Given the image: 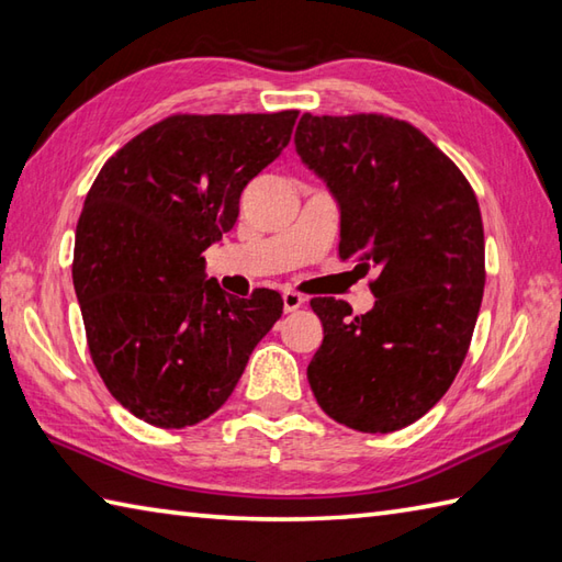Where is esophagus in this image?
<instances>
[{
  "mask_svg": "<svg viewBox=\"0 0 562 562\" xmlns=\"http://www.w3.org/2000/svg\"><path fill=\"white\" fill-rule=\"evenodd\" d=\"M281 297H283V311L285 313H293V311H297V307L305 305V297L301 293H295V291H283Z\"/></svg>",
  "mask_w": 562,
  "mask_h": 562,
  "instance_id": "esophagus-1",
  "label": "esophagus"
}]
</instances>
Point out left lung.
<instances>
[{
	"label": "left lung",
	"instance_id": "obj_1",
	"mask_svg": "<svg viewBox=\"0 0 562 562\" xmlns=\"http://www.w3.org/2000/svg\"><path fill=\"white\" fill-rule=\"evenodd\" d=\"M295 150L339 203V257L378 269L366 315L311 301L325 339L307 381L339 425L397 431L439 403L471 347L485 285L475 191L425 133L383 113H303Z\"/></svg>",
	"mask_w": 562,
	"mask_h": 562
}]
</instances>
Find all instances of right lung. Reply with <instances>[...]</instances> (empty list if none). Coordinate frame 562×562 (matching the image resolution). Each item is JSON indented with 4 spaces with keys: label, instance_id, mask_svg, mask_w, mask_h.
I'll return each instance as SVG.
<instances>
[{
    "label": "right lung",
    "instance_id": "add662e5",
    "mask_svg": "<svg viewBox=\"0 0 562 562\" xmlns=\"http://www.w3.org/2000/svg\"><path fill=\"white\" fill-rule=\"evenodd\" d=\"M297 111L175 113L106 159L75 235L72 283L101 381L137 419L199 425L221 407L283 313L205 279L239 193L291 140Z\"/></svg>",
    "mask_w": 562,
    "mask_h": 562
}]
</instances>
